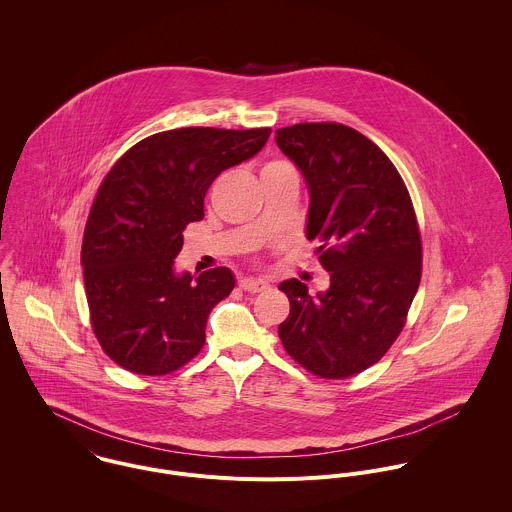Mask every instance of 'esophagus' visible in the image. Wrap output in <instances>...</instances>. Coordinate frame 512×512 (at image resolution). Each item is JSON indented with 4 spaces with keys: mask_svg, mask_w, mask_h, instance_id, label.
I'll use <instances>...</instances> for the list:
<instances>
[{
    "mask_svg": "<svg viewBox=\"0 0 512 512\" xmlns=\"http://www.w3.org/2000/svg\"><path fill=\"white\" fill-rule=\"evenodd\" d=\"M240 288H242L244 292H264V290H268V282L258 280V278H244V280H240Z\"/></svg>",
    "mask_w": 512,
    "mask_h": 512,
    "instance_id": "obj_1",
    "label": "esophagus"
}]
</instances>
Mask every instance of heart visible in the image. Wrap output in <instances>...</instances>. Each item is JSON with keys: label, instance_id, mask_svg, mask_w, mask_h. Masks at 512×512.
I'll list each match as a JSON object with an SVG mask.
<instances>
[{"label": "heart", "instance_id": "obj_1", "mask_svg": "<svg viewBox=\"0 0 512 512\" xmlns=\"http://www.w3.org/2000/svg\"><path fill=\"white\" fill-rule=\"evenodd\" d=\"M284 165H288V163H284V161H274V163H268L264 169H274V167H284Z\"/></svg>", "mask_w": 512, "mask_h": 512}]
</instances>
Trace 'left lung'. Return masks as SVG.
Returning <instances> with one entry per match:
<instances>
[{
  "label": "left lung",
  "instance_id": "obj_1",
  "mask_svg": "<svg viewBox=\"0 0 512 512\" xmlns=\"http://www.w3.org/2000/svg\"><path fill=\"white\" fill-rule=\"evenodd\" d=\"M276 144L309 189L307 240L319 242L327 292L299 280L280 290L290 315L284 349L321 378H347L378 363L400 335L422 278V240L410 193L361 132L335 122L276 130Z\"/></svg>",
  "mask_w": 512,
  "mask_h": 512
}]
</instances>
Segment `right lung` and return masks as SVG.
I'll list each match as a JSON object with an SVG mask.
<instances>
[{
	"label": "right lung",
	"instance_id": "1",
	"mask_svg": "<svg viewBox=\"0 0 512 512\" xmlns=\"http://www.w3.org/2000/svg\"><path fill=\"white\" fill-rule=\"evenodd\" d=\"M270 128H179L130 147L104 177L80 262L94 335L116 365L169 374L205 345L211 309L234 290L228 268L175 272L183 230L205 217L220 173L254 157Z\"/></svg>",
	"mask_w": 512,
	"mask_h": 512
}]
</instances>
